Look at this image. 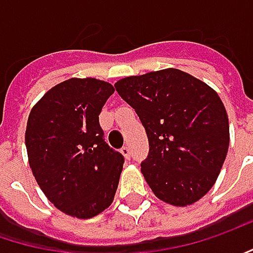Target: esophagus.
<instances>
[{
    "instance_id": "34e87169",
    "label": "esophagus",
    "mask_w": 253,
    "mask_h": 253,
    "mask_svg": "<svg viewBox=\"0 0 253 253\" xmlns=\"http://www.w3.org/2000/svg\"><path fill=\"white\" fill-rule=\"evenodd\" d=\"M121 153H122V155H124L126 160H129V158H131V148H129V147H122Z\"/></svg>"
}]
</instances>
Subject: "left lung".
Returning a JSON list of instances; mask_svg holds the SVG:
<instances>
[{
    "label": "left lung",
    "instance_id": "1",
    "mask_svg": "<svg viewBox=\"0 0 253 253\" xmlns=\"http://www.w3.org/2000/svg\"><path fill=\"white\" fill-rule=\"evenodd\" d=\"M115 89L145 128L150 153L141 171L154 194L180 208L200 200L229 148V119L216 90L178 69L128 76Z\"/></svg>",
    "mask_w": 253,
    "mask_h": 253
}]
</instances>
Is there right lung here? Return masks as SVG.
Here are the masks:
<instances>
[{
    "mask_svg": "<svg viewBox=\"0 0 253 253\" xmlns=\"http://www.w3.org/2000/svg\"><path fill=\"white\" fill-rule=\"evenodd\" d=\"M114 86L72 78L53 86L27 121L26 147L33 175L63 213L90 219L115 197L124 157L103 139L99 114Z\"/></svg>",
    "mask_w": 253,
    "mask_h": 253,
    "instance_id": "obj_1",
    "label": "right lung"
}]
</instances>
